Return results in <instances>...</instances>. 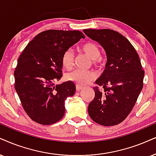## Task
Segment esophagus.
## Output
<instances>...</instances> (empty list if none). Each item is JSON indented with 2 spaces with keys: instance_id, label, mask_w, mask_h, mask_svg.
I'll list each match as a JSON object with an SVG mask.
<instances>
[{
  "instance_id": "obj_1",
  "label": "esophagus",
  "mask_w": 156,
  "mask_h": 156,
  "mask_svg": "<svg viewBox=\"0 0 156 156\" xmlns=\"http://www.w3.org/2000/svg\"><path fill=\"white\" fill-rule=\"evenodd\" d=\"M83 88V86H80V85H76V90H77V91H79V90H82Z\"/></svg>"
}]
</instances>
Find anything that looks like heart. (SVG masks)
<instances>
[{
    "label": "heart",
    "instance_id": "b5f03b06",
    "mask_svg": "<svg viewBox=\"0 0 156 156\" xmlns=\"http://www.w3.org/2000/svg\"><path fill=\"white\" fill-rule=\"evenodd\" d=\"M80 50L86 54L92 60L95 66L100 67L102 65L101 52L97 45L91 42H88L80 47ZM74 55L72 50H68L62 56V63L65 68L70 69L73 65ZM96 73L93 70H84L80 69H75L66 75V79L75 83L84 86L90 80L96 78Z\"/></svg>",
    "mask_w": 156,
    "mask_h": 156
}]
</instances>
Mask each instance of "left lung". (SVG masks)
I'll list each match as a JSON object with an SVG mask.
<instances>
[{
  "label": "left lung",
  "mask_w": 156,
  "mask_h": 156,
  "mask_svg": "<svg viewBox=\"0 0 156 156\" xmlns=\"http://www.w3.org/2000/svg\"><path fill=\"white\" fill-rule=\"evenodd\" d=\"M105 50V70L96 80L102 90L94 88L95 96L88 105L93 121L104 126L121 123L129 115L143 87L145 72L134 47L127 38L112 29H83Z\"/></svg>",
  "instance_id": "8db88e82"
}]
</instances>
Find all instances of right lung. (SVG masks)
<instances>
[{
    "instance_id": "add662e5",
    "label": "right lung",
    "mask_w": 156,
    "mask_h": 156,
    "mask_svg": "<svg viewBox=\"0 0 156 156\" xmlns=\"http://www.w3.org/2000/svg\"><path fill=\"white\" fill-rule=\"evenodd\" d=\"M80 31L47 30L39 33L19 56L14 71L15 89L26 113L43 125L63 117L65 101L76 92L71 81L55 85L62 78V56L80 39Z\"/></svg>"
}]
</instances>
